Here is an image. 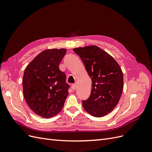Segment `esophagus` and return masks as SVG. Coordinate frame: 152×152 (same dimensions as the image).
I'll return each mask as SVG.
<instances>
[{
	"label": "esophagus",
	"instance_id": "esophagus-1",
	"mask_svg": "<svg viewBox=\"0 0 152 152\" xmlns=\"http://www.w3.org/2000/svg\"><path fill=\"white\" fill-rule=\"evenodd\" d=\"M77 88V84H72V89L73 90H75Z\"/></svg>",
	"mask_w": 152,
	"mask_h": 152
}]
</instances>
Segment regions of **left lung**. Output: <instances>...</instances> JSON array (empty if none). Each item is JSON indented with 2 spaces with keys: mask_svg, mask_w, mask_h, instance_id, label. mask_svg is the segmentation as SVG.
<instances>
[{
  "mask_svg": "<svg viewBox=\"0 0 152 152\" xmlns=\"http://www.w3.org/2000/svg\"><path fill=\"white\" fill-rule=\"evenodd\" d=\"M80 57L92 80L91 95L82 100L87 112L102 117L116 107L122 93L124 78L118 63L107 52L96 45L73 49Z\"/></svg>",
  "mask_w": 152,
  "mask_h": 152,
  "instance_id": "left-lung-1",
  "label": "left lung"
}]
</instances>
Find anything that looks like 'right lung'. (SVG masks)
Listing matches in <instances>:
<instances>
[{"mask_svg":"<svg viewBox=\"0 0 152 152\" xmlns=\"http://www.w3.org/2000/svg\"><path fill=\"white\" fill-rule=\"evenodd\" d=\"M65 49L45 50L39 54L25 70L23 95L28 107L44 118L57 115L63 108L70 87L66 75L59 65Z\"/></svg>","mask_w":152,"mask_h":152,"instance_id":"1","label":"right lung"}]
</instances>
